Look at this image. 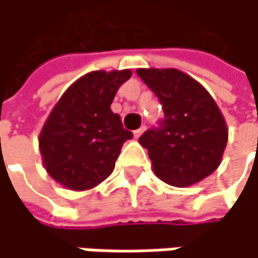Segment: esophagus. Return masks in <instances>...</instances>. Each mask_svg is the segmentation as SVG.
I'll return each mask as SVG.
<instances>
[{
	"mask_svg": "<svg viewBox=\"0 0 258 258\" xmlns=\"http://www.w3.org/2000/svg\"><path fill=\"white\" fill-rule=\"evenodd\" d=\"M144 132H145V125H144V126H141V128H138V130H135V133H133V135H135V138H136V139H139V138L142 136V133H144Z\"/></svg>",
	"mask_w": 258,
	"mask_h": 258,
	"instance_id": "34e87169",
	"label": "esophagus"
}]
</instances>
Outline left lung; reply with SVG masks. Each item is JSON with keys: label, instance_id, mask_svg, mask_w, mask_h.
Segmentation results:
<instances>
[{"label": "left lung", "instance_id": "1", "mask_svg": "<svg viewBox=\"0 0 258 258\" xmlns=\"http://www.w3.org/2000/svg\"><path fill=\"white\" fill-rule=\"evenodd\" d=\"M159 98L165 117L139 142L156 175L177 187L195 184L221 163L228 141L225 119L210 93L178 69H138Z\"/></svg>", "mask_w": 258, "mask_h": 258}]
</instances>
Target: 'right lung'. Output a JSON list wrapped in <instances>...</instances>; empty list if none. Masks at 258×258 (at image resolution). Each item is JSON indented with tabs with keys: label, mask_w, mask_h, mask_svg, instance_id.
<instances>
[{
	"label": "right lung",
	"mask_w": 258,
	"mask_h": 258,
	"mask_svg": "<svg viewBox=\"0 0 258 258\" xmlns=\"http://www.w3.org/2000/svg\"><path fill=\"white\" fill-rule=\"evenodd\" d=\"M132 71H93L77 80L58 99L39 138L46 172L71 190L98 186L114 169L125 141L120 116L110 104Z\"/></svg>",
	"instance_id": "right-lung-1"
}]
</instances>
